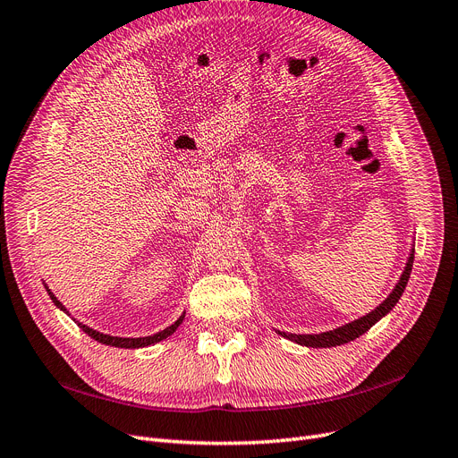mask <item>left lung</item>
<instances>
[{
  "mask_svg": "<svg viewBox=\"0 0 458 458\" xmlns=\"http://www.w3.org/2000/svg\"><path fill=\"white\" fill-rule=\"evenodd\" d=\"M413 259H415V250H411L410 255V260L408 264H405V269L403 274L398 281V284L394 286V291L391 293V296H388L383 303H379V308H376L371 313L360 317L359 320H352V323L345 325V327H340L335 330H330V332H323V334H281L284 337H289L291 342H296L300 345H306V347H335V345H344V344H349L352 340H357L359 335H362L364 332H368L371 327H374L377 320L381 317H385L388 311H391L396 301L400 300L402 293L405 291V284H408V279H410V274H411V267H413Z\"/></svg>",
  "mask_w": 458,
  "mask_h": 458,
  "instance_id": "1",
  "label": "left lung"
}]
</instances>
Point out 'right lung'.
<instances>
[{"label":"right lung","mask_w":458,"mask_h":458,"mask_svg":"<svg viewBox=\"0 0 458 458\" xmlns=\"http://www.w3.org/2000/svg\"><path fill=\"white\" fill-rule=\"evenodd\" d=\"M48 296H50V300L55 301L56 308L64 310L62 303L56 300V296H55L53 293H50V291H48ZM64 311H65V310H64ZM182 318H184V315H181L172 327H167L165 330H162V332H158V334H155V335H147V337H116V335H107V334L96 332V330H92V328H89V327H84V325H79V327H81L84 332H87V334L92 337V340H96V342H99V344H106V345H111V347L140 349V347H147V345H152V344H158V342L165 340V337H169V335H172V334L179 328V325L182 323Z\"/></svg>","instance_id":"right-lung-1"}]
</instances>
